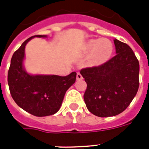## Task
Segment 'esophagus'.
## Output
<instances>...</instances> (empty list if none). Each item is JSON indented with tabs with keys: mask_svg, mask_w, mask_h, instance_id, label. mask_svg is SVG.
I'll list each match as a JSON object with an SVG mask.
<instances>
[{
	"mask_svg": "<svg viewBox=\"0 0 149 149\" xmlns=\"http://www.w3.org/2000/svg\"><path fill=\"white\" fill-rule=\"evenodd\" d=\"M77 80H80V79H83V77H82L81 73H80L79 72H77Z\"/></svg>",
	"mask_w": 149,
	"mask_h": 149,
	"instance_id": "esophagus-1",
	"label": "esophagus"
}]
</instances>
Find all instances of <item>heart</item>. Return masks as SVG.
Segmentation results:
<instances>
[{"mask_svg":"<svg viewBox=\"0 0 149 149\" xmlns=\"http://www.w3.org/2000/svg\"><path fill=\"white\" fill-rule=\"evenodd\" d=\"M85 53H91L89 63L93 65H100L106 62L113 52L112 43L106 39H92L84 46Z\"/></svg>","mask_w":149,"mask_h":149,"instance_id":"heart-1","label":"heart"}]
</instances>
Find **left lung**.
<instances>
[{"mask_svg":"<svg viewBox=\"0 0 149 149\" xmlns=\"http://www.w3.org/2000/svg\"><path fill=\"white\" fill-rule=\"evenodd\" d=\"M116 55L98 66L80 70L87 86L84 98L90 112L106 118L129 106L139 87V63L128 45L114 39Z\"/></svg>","mask_w":149,"mask_h":149,"instance_id":"obj_1","label":"left lung"}]
</instances>
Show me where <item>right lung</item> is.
Wrapping results in <instances>:
<instances>
[{"label":"right lung","instance_id":"obj_1","mask_svg":"<svg viewBox=\"0 0 149 149\" xmlns=\"http://www.w3.org/2000/svg\"><path fill=\"white\" fill-rule=\"evenodd\" d=\"M25 40L13 54L8 73V83L13 100L18 106L36 117L52 115L59 110L65 93L76 81L77 72L65 77L56 75H30L23 67Z\"/></svg>","mask_w":149,"mask_h":149}]
</instances>
